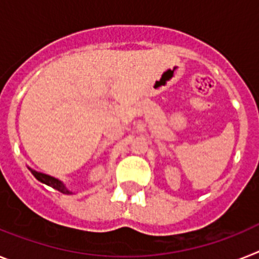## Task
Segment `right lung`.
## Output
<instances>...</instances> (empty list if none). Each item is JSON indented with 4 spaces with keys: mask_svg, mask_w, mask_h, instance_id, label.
<instances>
[{
    "mask_svg": "<svg viewBox=\"0 0 259 259\" xmlns=\"http://www.w3.org/2000/svg\"><path fill=\"white\" fill-rule=\"evenodd\" d=\"M29 170L31 171L32 175H34V177H35L39 182H42V183L47 184V186L52 187V188H55V190H58L59 192H62V193H67V195H71V193H72L71 191L68 190V188H67L66 186H64V184L62 183V182H60L59 179L50 177V175H46V174L38 172V171L32 170V168H30V167H29Z\"/></svg>",
    "mask_w": 259,
    "mask_h": 259,
    "instance_id": "right-lung-1",
    "label": "right lung"
}]
</instances>
